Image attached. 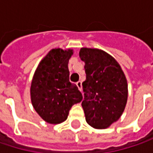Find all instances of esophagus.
Segmentation results:
<instances>
[{
    "label": "esophagus",
    "instance_id": "1",
    "mask_svg": "<svg viewBox=\"0 0 153 153\" xmlns=\"http://www.w3.org/2000/svg\"><path fill=\"white\" fill-rule=\"evenodd\" d=\"M76 86H77V88H78V89H79L80 91H82V82H76Z\"/></svg>",
    "mask_w": 153,
    "mask_h": 153
}]
</instances>
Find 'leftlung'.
Here are the masks:
<instances>
[{"label":"left lung","mask_w":153,"mask_h":153,"mask_svg":"<svg viewBox=\"0 0 153 153\" xmlns=\"http://www.w3.org/2000/svg\"><path fill=\"white\" fill-rule=\"evenodd\" d=\"M79 56L85 63L82 106L86 122L97 129L107 128L120 118L126 106V76L118 62L101 49L82 48Z\"/></svg>","instance_id":"1"}]
</instances>
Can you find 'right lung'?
Returning <instances> with one entry per match:
<instances>
[{
	"instance_id": "1",
	"label": "right lung",
	"mask_w": 153,
	"mask_h": 153,
	"mask_svg": "<svg viewBox=\"0 0 153 153\" xmlns=\"http://www.w3.org/2000/svg\"><path fill=\"white\" fill-rule=\"evenodd\" d=\"M73 49L53 48L39 63L30 85L34 109L47 123L59 124L67 119L69 111L82 95L70 82L69 59Z\"/></svg>"
}]
</instances>
